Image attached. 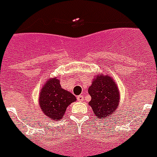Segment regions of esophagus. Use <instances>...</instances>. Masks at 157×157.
<instances>
[{"instance_id": "1", "label": "esophagus", "mask_w": 157, "mask_h": 157, "mask_svg": "<svg viewBox=\"0 0 157 157\" xmlns=\"http://www.w3.org/2000/svg\"><path fill=\"white\" fill-rule=\"evenodd\" d=\"M77 100H78L79 101H84V96H83V95L78 96L77 97Z\"/></svg>"}]
</instances>
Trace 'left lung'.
<instances>
[{"mask_svg": "<svg viewBox=\"0 0 157 157\" xmlns=\"http://www.w3.org/2000/svg\"><path fill=\"white\" fill-rule=\"evenodd\" d=\"M88 92L91 96L89 105L97 118L108 119L114 114L118 107L120 94L111 76L104 73L95 75Z\"/></svg>", "mask_w": 157, "mask_h": 157, "instance_id": "left-lung-1", "label": "left lung"}]
</instances>
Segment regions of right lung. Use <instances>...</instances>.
Masks as SVG:
<instances>
[{"label": "right lung", "mask_w": 157, "mask_h": 157, "mask_svg": "<svg viewBox=\"0 0 157 157\" xmlns=\"http://www.w3.org/2000/svg\"><path fill=\"white\" fill-rule=\"evenodd\" d=\"M76 101L73 94L62 89L58 76L48 79L41 88L39 97V107L43 113L55 121L61 120L67 106Z\"/></svg>", "instance_id": "right-lung-1"}]
</instances>
